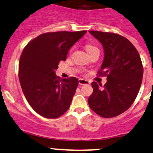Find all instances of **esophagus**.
I'll return each mask as SVG.
<instances>
[{
	"label": "esophagus",
	"mask_w": 153,
	"mask_h": 153,
	"mask_svg": "<svg viewBox=\"0 0 153 153\" xmlns=\"http://www.w3.org/2000/svg\"><path fill=\"white\" fill-rule=\"evenodd\" d=\"M79 84L80 85H88L90 84V82L86 79H79Z\"/></svg>",
	"instance_id": "esophagus-1"
}]
</instances>
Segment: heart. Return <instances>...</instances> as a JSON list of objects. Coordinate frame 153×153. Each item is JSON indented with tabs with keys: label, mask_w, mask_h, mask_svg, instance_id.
<instances>
[{
	"label": "heart",
	"mask_w": 153,
	"mask_h": 153,
	"mask_svg": "<svg viewBox=\"0 0 153 153\" xmlns=\"http://www.w3.org/2000/svg\"><path fill=\"white\" fill-rule=\"evenodd\" d=\"M85 48H86V51H87V52H90L91 51H92V50H94V49H97V47L94 46V45H91V44H88V45H86L85 46Z\"/></svg>",
	"instance_id": "obj_1"
}]
</instances>
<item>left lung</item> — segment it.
I'll return each instance as SVG.
<instances>
[{
    "instance_id": "left-lung-1",
    "label": "left lung",
    "mask_w": 153,
    "mask_h": 153,
    "mask_svg": "<svg viewBox=\"0 0 153 153\" xmlns=\"http://www.w3.org/2000/svg\"><path fill=\"white\" fill-rule=\"evenodd\" d=\"M102 44L105 58L100 76H107V82L102 88L91 83L93 94L88 105L93 111L104 118L122 114L134 102L142 82L143 65L136 48L130 40L111 32L90 31Z\"/></svg>"
}]
</instances>
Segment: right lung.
I'll return each instance as SVG.
<instances>
[{"instance_id": "right-lung-1", "label": "right lung", "mask_w": 153, "mask_h": 153, "mask_svg": "<svg viewBox=\"0 0 153 153\" xmlns=\"http://www.w3.org/2000/svg\"><path fill=\"white\" fill-rule=\"evenodd\" d=\"M87 32L56 31L40 34L23 48L18 76L30 106L40 116L56 119L68 110L78 86L76 77L60 79L55 71L68 52Z\"/></svg>"}]
</instances>
